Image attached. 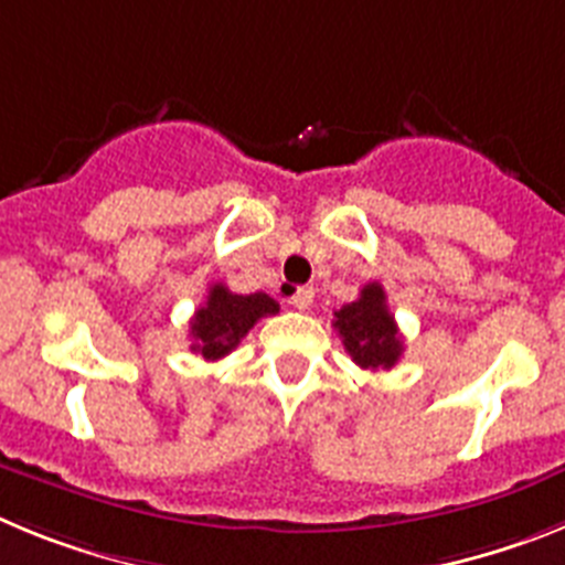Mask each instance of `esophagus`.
<instances>
[{"label":"esophagus","mask_w":565,"mask_h":565,"mask_svg":"<svg viewBox=\"0 0 565 565\" xmlns=\"http://www.w3.org/2000/svg\"><path fill=\"white\" fill-rule=\"evenodd\" d=\"M291 306L294 308H299V311H308V308L313 306V288H308V286H299V288H294L291 291Z\"/></svg>","instance_id":"obj_1"}]
</instances>
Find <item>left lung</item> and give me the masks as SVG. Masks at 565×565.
<instances>
[{
  "label": "left lung",
  "mask_w": 565,
  "mask_h": 565,
  "mask_svg": "<svg viewBox=\"0 0 565 565\" xmlns=\"http://www.w3.org/2000/svg\"><path fill=\"white\" fill-rule=\"evenodd\" d=\"M333 328L342 337L344 351L364 371H391L402 356V337L396 319L387 311V297L379 282L364 286L359 299L333 311Z\"/></svg>",
  "instance_id": "1"
}]
</instances>
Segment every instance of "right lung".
I'll list each match as a JSON object with an SVG mask.
<instances>
[{
  "mask_svg": "<svg viewBox=\"0 0 565 565\" xmlns=\"http://www.w3.org/2000/svg\"><path fill=\"white\" fill-rule=\"evenodd\" d=\"M279 313V302L268 294H232L223 282L209 288V297L189 322V337L194 339L192 351L214 362L232 353L257 319Z\"/></svg>",
  "mask_w": 565,
  "mask_h": 565,
  "instance_id": "1",
  "label": "right lung"
}]
</instances>
